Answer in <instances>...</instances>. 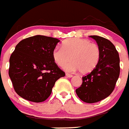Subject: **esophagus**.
<instances>
[{
	"label": "esophagus",
	"instance_id": "1",
	"mask_svg": "<svg viewBox=\"0 0 129 129\" xmlns=\"http://www.w3.org/2000/svg\"><path fill=\"white\" fill-rule=\"evenodd\" d=\"M66 76H67V77H69V78H71V77H73V75H70V74H68V73H67V74H66Z\"/></svg>",
	"mask_w": 129,
	"mask_h": 129
}]
</instances>
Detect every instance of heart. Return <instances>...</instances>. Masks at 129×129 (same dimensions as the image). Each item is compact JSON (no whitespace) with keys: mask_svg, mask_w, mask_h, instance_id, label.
Instances as JSON below:
<instances>
[{"mask_svg":"<svg viewBox=\"0 0 129 129\" xmlns=\"http://www.w3.org/2000/svg\"><path fill=\"white\" fill-rule=\"evenodd\" d=\"M52 58L56 64L63 67L70 60L64 69L68 72L80 71L82 74L91 73L99 62L101 50L95 43L88 39L71 38L63 41L62 48L52 50Z\"/></svg>","mask_w":129,"mask_h":129,"instance_id":"b5f03b06","label":"heart"}]
</instances>
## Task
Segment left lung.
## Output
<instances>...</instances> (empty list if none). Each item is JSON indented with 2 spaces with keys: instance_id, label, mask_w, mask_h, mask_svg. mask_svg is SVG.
<instances>
[{
  "instance_id": "obj_1",
  "label": "left lung",
  "mask_w": 129,
  "mask_h": 129,
  "mask_svg": "<svg viewBox=\"0 0 129 129\" xmlns=\"http://www.w3.org/2000/svg\"><path fill=\"white\" fill-rule=\"evenodd\" d=\"M90 37L99 47L101 58L97 67L82 77L76 93L82 101L94 103L109 96L114 90L120 74V58L115 45L108 39L96 35Z\"/></svg>"
}]
</instances>
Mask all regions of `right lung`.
Instances as JSON below:
<instances>
[{
	"label": "right lung",
	"mask_w": 129,
	"mask_h": 129,
	"mask_svg": "<svg viewBox=\"0 0 129 129\" xmlns=\"http://www.w3.org/2000/svg\"><path fill=\"white\" fill-rule=\"evenodd\" d=\"M59 40L36 35L18 43L11 54L9 75L15 92L35 103L47 100L55 82L65 73L54 61L52 50Z\"/></svg>",
	"instance_id": "add662e5"
}]
</instances>
